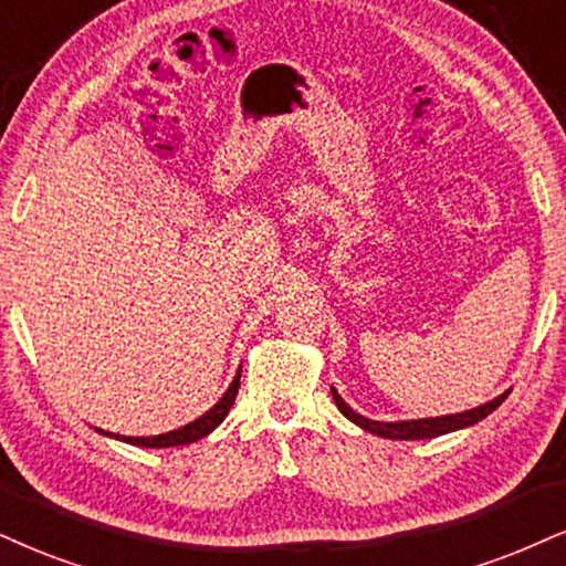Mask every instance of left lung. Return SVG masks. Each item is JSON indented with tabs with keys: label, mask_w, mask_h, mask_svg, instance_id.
Listing matches in <instances>:
<instances>
[{
	"label": "left lung",
	"mask_w": 566,
	"mask_h": 566,
	"mask_svg": "<svg viewBox=\"0 0 566 566\" xmlns=\"http://www.w3.org/2000/svg\"><path fill=\"white\" fill-rule=\"evenodd\" d=\"M331 394H333V401H336V407L340 409V415H344L346 420H352L354 424H359L361 430L375 432V436H380V438H390V441H420V438L446 436V432L470 428V424L485 420V417L491 415L493 409H499L501 403H504V399L509 396V390H506V394L496 396V399H493V401L483 403V407L459 411V415L424 417V420H403V422H378V420H367V417L357 415V411H354L344 399H340L336 388H331Z\"/></svg>",
	"instance_id": "1"
}]
</instances>
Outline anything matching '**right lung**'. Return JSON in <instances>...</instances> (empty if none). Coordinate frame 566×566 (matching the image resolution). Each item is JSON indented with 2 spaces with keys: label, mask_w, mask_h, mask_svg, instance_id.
Instances as JSON below:
<instances>
[{
  "label": "right lung",
  "mask_w": 566,
  "mask_h": 566,
  "mask_svg": "<svg viewBox=\"0 0 566 566\" xmlns=\"http://www.w3.org/2000/svg\"><path fill=\"white\" fill-rule=\"evenodd\" d=\"M239 386H241V369H239V373H235L233 382H230L226 394H222V399L214 403L212 409L205 411V415H201L199 420L188 422V424H184V428H178V430L163 432V436L130 438V436H115V432H104V430H99V432H104V436H113V438H117V441H125V443H130V446H144V449H170V446L193 443V441H199V438L209 436V432H212L222 420H226L230 407H233V401H235V394H239Z\"/></svg>",
  "instance_id": "add662e5"
}]
</instances>
